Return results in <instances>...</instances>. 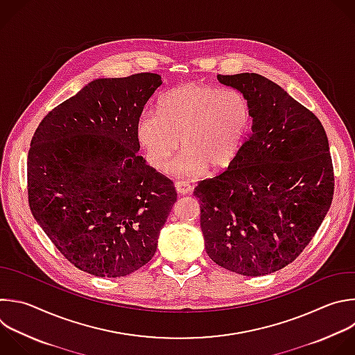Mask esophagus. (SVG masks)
<instances>
[{
	"instance_id": "1",
	"label": "esophagus",
	"mask_w": 355,
	"mask_h": 355,
	"mask_svg": "<svg viewBox=\"0 0 355 355\" xmlns=\"http://www.w3.org/2000/svg\"><path fill=\"white\" fill-rule=\"evenodd\" d=\"M174 187H175V191H177L180 195H187V193H189V192L192 191L191 184H189V182H184V181H177V182L174 184Z\"/></svg>"
}]
</instances>
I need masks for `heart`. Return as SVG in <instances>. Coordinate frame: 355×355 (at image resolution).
I'll return each instance as SVG.
<instances>
[{
  "label": "heart",
  "mask_w": 355,
  "mask_h": 355,
  "mask_svg": "<svg viewBox=\"0 0 355 355\" xmlns=\"http://www.w3.org/2000/svg\"><path fill=\"white\" fill-rule=\"evenodd\" d=\"M252 123V110L244 93L235 89L188 82L168 90L159 112L144 111L137 121V138L148 163L164 170L178 148L184 152L168 171L199 177L223 171L244 146Z\"/></svg>",
  "instance_id": "b5f03b06"
}]
</instances>
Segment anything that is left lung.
<instances>
[{"label":"left lung","mask_w":355,"mask_h":355,"mask_svg":"<svg viewBox=\"0 0 355 355\" xmlns=\"http://www.w3.org/2000/svg\"><path fill=\"white\" fill-rule=\"evenodd\" d=\"M217 80L247 96L252 125L227 170L193 191L205 250L230 272L265 276L302 252L331 205L329 142L315 114L265 76Z\"/></svg>","instance_id":"left-lung-1"}]
</instances>
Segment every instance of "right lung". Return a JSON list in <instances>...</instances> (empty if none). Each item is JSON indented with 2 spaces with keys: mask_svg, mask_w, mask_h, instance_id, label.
Masks as SVG:
<instances>
[{
  "mask_svg": "<svg viewBox=\"0 0 355 355\" xmlns=\"http://www.w3.org/2000/svg\"><path fill=\"white\" fill-rule=\"evenodd\" d=\"M157 73L98 78L50 111L28 155L35 220L78 269L123 277L146 265L177 193L138 155L137 121Z\"/></svg>",
  "mask_w": 355,
  "mask_h": 355,
  "instance_id": "1",
  "label": "right lung"
}]
</instances>
